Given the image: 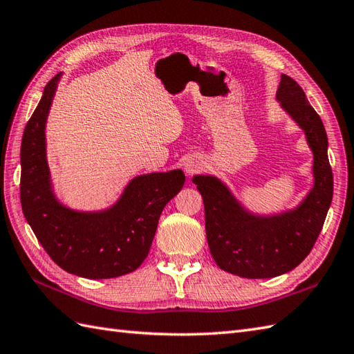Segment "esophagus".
Listing matches in <instances>:
<instances>
[{
  "instance_id": "esophagus-1",
  "label": "esophagus",
  "mask_w": 354,
  "mask_h": 354,
  "mask_svg": "<svg viewBox=\"0 0 354 354\" xmlns=\"http://www.w3.org/2000/svg\"><path fill=\"white\" fill-rule=\"evenodd\" d=\"M198 169V162L197 161H194V160H188V161H185L184 162V170L187 171L188 175H192V174H194V171Z\"/></svg>"
}]
</instances>
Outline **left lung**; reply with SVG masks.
Segmentation results:
<instances>
[{"mask_svg": "<svg viewBox=\"0 0 354 354\" xmlns=\"http://www.w3.org/2000/svg\"><path fill=\"white\" fill-rule=\"evenodd\" d=\"M277 102L301 127L313 151L314 185L293 209L259 215L248 211L223 180L196 175L205 203L211 254L223 270L242 278H272L301 265L319 238L333 194L328 136L320 116L296 80L281 75Z\"/></svg>", "mask_w": 354, "mask_h": 354, "instance_id": "obj_1", "label": "left lung"}]
</instances>
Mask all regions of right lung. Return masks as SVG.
Here are the masks:
<instances>
[{
    "label": "right lung",
    "instance_id": "obj_1",
    "mask_svg": "<svg viewBox=\"0 0 354 354\" xmlns=\"http://www.w3.org/2000/svg\"><path fill=\"white\" fill-rule=\"evenodd\" d=\"M62 73L44 86L21 145V203L26 221L50 259L68 274L116 278L147 259L160 215L185 183L183 170L133 178L103 211H76L53 193L46 158V120Z\"/></svg>",
    "mask_w": 354,
    "mask_h": 354
}]
</instances>
